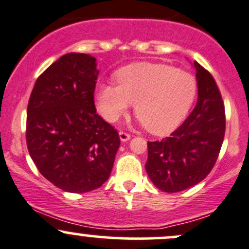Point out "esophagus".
Returning <instances> with one entry per match:
<instances>
[{"label":"esophagus","mask_w":249,"mask_h":249,"mask_svg":"<svg viewBox=\"0 0 249 249\" xmlns=\"http://www.w3.org/2000/svg\"><path fill=\"white\" fill-rule=\"evenodd\" d=\"M119 138H120V141H122V142H127V141H130L131 136H130V133L124 132V131H120Z\"/></svg>","instance_id":"obj_1"}]
</instances>
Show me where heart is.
I'll use <instances>...</instances> for the list:
<instances>
[{
    "label": "heart",
    "mask_w": 249,
    "mask_h": 249,
    "mask_svg": "<svg viewBox=\"0 0 249 249\" xmlns=\"http://www.w3.org/2000/svg\"><path fill=\"white\" fill-rule=\"evenodd\" d=\"M117 85L100 84L95 89L98 110L117 122L135 105V114L154 135L171 132L189 111L196 80L185 71L163 64L138 62L118 71Z\"/></svg>",
    "instance_id": "b5f03b06"
}]
</instances>
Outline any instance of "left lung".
I'll return each mask as SVG.
<instances>
[{
    "instance_id": "1",
    "label": "left lung",
    "mask_w": 249,
    "mask_h": 249,
    "mask_svg": "<svg viewBox=\"0 0 249 249\" xmlns=\"http://www.w3.org/2000/svg\"><path fill=\"white\" fill-rule=\"evenodd\" d=\"M197 104L170 137L147 142L145 170L158 189L178 193L206 178L214 168L225 138L226 116L214 78L198 62Z\"/></svg>"
}]
</instances>
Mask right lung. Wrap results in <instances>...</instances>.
<instances>
[{
    "mask_svg": "<svg viewBox=\"0 0 249 249\" xmlns=\"http://www.w3.org/2000/svg\"><path fill=\"white\" fill-rule=\"evenodd\" d=\"M95 58L68 53L37 78L27 108L26 141L40 174L68 193L102 187L120 145L117 130L97 113Z\"/></svg>",
    "mask_w": 249,
    "mask_h": 249,
    "instance_id": "obj_1",
    "label": "right lung"
}]
</instances>
